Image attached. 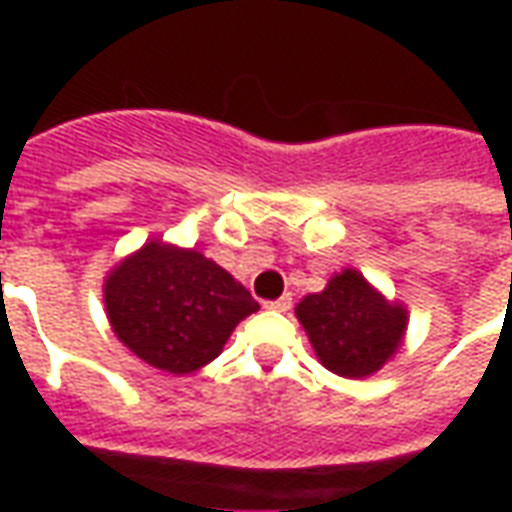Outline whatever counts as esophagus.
I'll return each mask as SVG.
<instances>
[{"label":"esophagus","instance_id":"1","mask_svg":"<svg viewBox=\"0 0 512 512\" xmlns=\"http://www.w3.org/2000/svg\"><path fill=\"white\" fill-rule=\"evenodd\" d=\"M263 307H266V310H274V312H288L290 307H293V299H290V293H288V296H282V299H277V301H266Z\"/></svg>","mask_w":512,"mask_h":512}]
</instances>
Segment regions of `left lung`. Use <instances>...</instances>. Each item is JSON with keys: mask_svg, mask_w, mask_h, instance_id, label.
Here are the masks:
<instances>
[{"mask_svg": "<svg viewBox=\"0 0 512 512\" xmlns=\"http://www.w3.org/2000/svg\"><path fill=\"white\" fill-rule=\"evenodd\" d=\"M296 318L326 370L345 378H367L397 354L408 312L386 301L359 271L345 268L321 293L299 301Z\"/></svg>", "mask_w": 512, "mask_h": 512, "instance_id": "left-lung-1", "label": "left lung"}]
</instances>
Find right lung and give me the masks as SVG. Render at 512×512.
<instances>
[{"mask_svg": "<svg viewBox=\"0 0 512 512\" xmlns=\"http://www.w3.org/2000/svg\"><path fill=\"white\" fill-rule=\"evenodd\" d=\"M104 301L117 340L142 362L186 376L222 354L257 312L252 293L197 249L147 241L109 271Z\"/></svg>", "mask_w": 512, "mask_h": 512, "instance_id": "add662e5", "label": "right lung"}]
</instances>
